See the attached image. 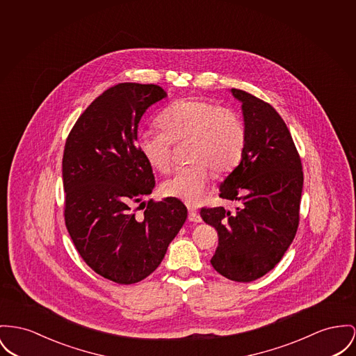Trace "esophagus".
Here are the masks:
<instances>
[{"mask_svg":"<svg viewBox=\"0 0 356 356\" xmlns=\"http://www.w3.org/2000/svg\"><path fill=\"white\" fill-rule=\"evenodd\" d=\"M189 220L193 222H200L201 221V216L198 214V212L193 208H189Z\"/></svg>","mask_w":356,"mask_h":356,"instance_id":"obj_1","label":"esophagus"}]
</instances>
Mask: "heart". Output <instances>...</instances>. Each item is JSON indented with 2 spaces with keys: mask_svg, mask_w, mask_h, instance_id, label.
Instances as JSON below:
<instances>
[{
  "mask_svg": "<svg viewBox=\"0 0 356 356\" xmlns=\"http://www.w3.org/2000/svg\"><path fill=\"white\" fill-rule=\"evenodd\" d=\"M158 124L163 132L143 131L136 147L149 166L161 172L171 167V143L189 140L188 166L179 167L163 184V193L197 205L205 197L212 174L238 165L245 145L241 120L225 108L200 98H182L162 111Z\"/></svg>",
  "mask_w": 356,
  "mask_h": 356,
  "instance_id": "obj_1",
  "label": "heart"
}]
</instances>
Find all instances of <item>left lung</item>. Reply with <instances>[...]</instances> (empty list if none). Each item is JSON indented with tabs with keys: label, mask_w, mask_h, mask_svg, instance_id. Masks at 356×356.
Listing matches in <instances>:
<instances>
[{
	"label": "left lung",
	"mask_w": 356,
	"mask_h": 356,
	"mask_svg": "<svg viewBox=\"0 0 356 356\" xmlns=\"http://www.w3.org/2000/svg\"><path fill=\"white\" fill-rule=\"evenodd\" d=\"M231 93L241 102L245 145L238 166L220 184V197L240 207L235 212L202 208L201 217L218 234L214 270L231 281L251 282L275 267L296 236L304 174L278 112L247 92Z\"/></svg>",
	"instance_id": "1"
}]
</instances>
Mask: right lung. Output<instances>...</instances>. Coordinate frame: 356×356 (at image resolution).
<instances>
[{
	"mask_svg": "<svg viewBox=\"0 0 356 356\" xmlns=\"http://www.w3.org/2000/svg\"><path fill=\"white\" fill-rule=\"evenodd\" d=\"M166 97L158 85L119 83L88 106L65 145L67 231L86 264L116 284H136L154 273L188 217L178 198L144 200L155 177L136 147L138 127ZM138 203L146 208L142 216L133 212Z\"/></svg>",
	"mask_w": 356,
	"mask_h": 356,
	"instance_id": "add662e5",
	"label": "right lung"
}]
</instances>
